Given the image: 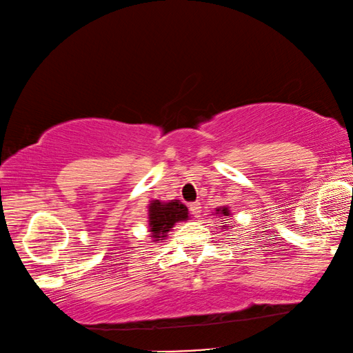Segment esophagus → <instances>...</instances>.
Returning <instances> with one entry per match:
<instances>
[{
	"label": "esophagus",
	"instance_id": "34e87169",
	"mask_svg": "<svg viewBox=\"0 0 353 353\" xmlns=\"http://www.w3.org/2000/svg\"><path fill=\"white\" fill-rule=\"evenodd\" d=\"M189 208H190L192 215H194V216H199V215H200V212H202V205H200V202H194V203H190V205H189Z\"/></svg>",
	"mask_w": 353,
	"mask_h": 353
}]
</instances>
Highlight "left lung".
<instances>
[{
	"instance_id": "left-lung-1",
	"label": "left lung",
	"mask_w": 353,
	"mask_h": 353,
	"mask_svg": "<svg viewBox=\"0 0 353 353\" xmlns=\"http://www.w3.org/2000/svg\"><path fill=\"white\" fill-rule=\"evenodd\" d=\"M216 215H220V216H230V210H228V207H221V208H216ZM225 221V220H223ZM228 228L230 230V226H225V225H221L220 226V230H226Z\"/></svg>"
}]
</instances>
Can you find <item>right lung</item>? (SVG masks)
<instances>
[{
  "label": "right lung",
  "instance_id": "1",
  "mask_svg": "<svg viewBox=\"0 0 353 353\" xmlns=\"http://www.w3.org/2000/svg\"><path fill=\"white\" fill-rule=\"evenodd\" d=\"M185 220H189V210L179 200H153L148 205L150 233L153 234L154 241L164 239L176 223Z\"/></svg>",
  "mask_w": 353,
  "mask_h": 353
}]
</instances>
